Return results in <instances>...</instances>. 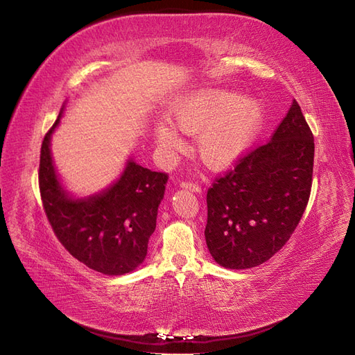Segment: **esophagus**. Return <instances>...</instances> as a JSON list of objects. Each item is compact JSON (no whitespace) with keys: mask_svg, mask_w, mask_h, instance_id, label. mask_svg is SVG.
Masks as SVG:
<instances>
[{"mask_svg":"<svg viewBox=\"0 0 355 355\" xmlns=\"http://www.w3.org/2000/svg\"><path fill=\"white\" fill-rule=\"evenodd\" d=\"M180 187H181V189H186V190H190V191H194V193H198V194L202 193V189H200L198 184H193V182L182 181L181 184H180Z\"/></svg>","mask_w":355,"mask_h":355,"instance_id":"obj_1","label":"esophagus"}]
</instances>
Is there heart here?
<instances>
[{"mask_svg": "<svg viewBox=\"0 0 355 355\" xmlns=\"http://www.w3.org/2000/svg\"><path fill=\"white\" fill-rule=\"evenodd\" d=\"M169 119H162L153 131L165 165L186 146L181 130L196 135L194 152L205 165L223 171L234 165L255 141L264 119V105L234 89L203 88L180 98L171 109Z\"/></svg>", "mask_w": 355, "mask_h": 355, "instance_id": "obj_1", "label": "heart"}]
</instances>
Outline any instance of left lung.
I'll use <instances>...</instances> for the list:
<instances>
[{"label": "left lung", "instance_id": "left-lung-1", "mask_svg": "<svg viewBox=\"0 0 355 355\" xmlns=\"http://www.w3.org/2000/svg\"><path fill=\"white\" fill-rule=\"evenodd\" d=\"M313 162V132L293 100L271 140L208 190L205 239L216 264L252 268L284 246L310 199Z\"/></svg>", "mask_w": 355, "mask_h": 355}]
</instances>
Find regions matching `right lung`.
Returning a JSON list of instances; mask_svg holds the SVG:
<instances>
[{
    "instance_id": "obj_1",
    "label": "right lung",
    "mask_w": 355,
    "mask_h": 355,
    "mask_svg": "<svg viewBox=\"0 0 355 355\" xmlns=\"http://www.w3.org/2000/svg\"><path fill=\"white\" fill-rule=\"evenodd\" d=\"M64 109L66 101L41 147L40 191L45 214L72 257L91 270L122 276L146 259L168 175L140 166L130 156L110 186L89 196H75L57 174L51 155V137Z\"/></svg>"
}]
</instances>
